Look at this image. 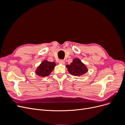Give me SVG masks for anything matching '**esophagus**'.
<instances>
[{
  "mask_svg": "<svg viewBox=\"0 0 125 125\" xmlns=\"http://www.w3.org/2000/svg\"><path fill=\"white\" fill-rule=\"evenodd\" d=\"M59 63H60V64H61V65H64V64H65V61H64V60H59Z\"/></svg>",
  "mask_w": 125,
  "mask_h": 125,
  "instance_id": "1",
  "label": "esophagus"
}]
</instances>
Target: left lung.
<instances>
[{"mask_svg":"<svg viewBox=\"0 0 125 125\" xmlns=\"http://www.w3.org/2000/svg\"><path fill=\"white\" fill-rule=\"evenodd\" d=\"M68 71L71 75L80 76L88 72V68L78 58H74L70 65H67Z\"/></svg>","mask_w":125,"mask_h":125,"instance_id":"1","label":"left lung"}]
</instances>
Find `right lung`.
Here are the masks:
<instances>
[{
    "label": "right lung",
    "mask_w": 125,
    "mask_h": 125,
    "mask_svg": "<svg viewBox=\"0 0 125 125\" xmlns=\"http://www.w3.org/2000/svg\"><path fill=\"white\" fill-rule=\"evenodd\" d=\"M56 65L55 62H50L44 60L37 68L36 74L41 77L48 76L54 70Z\"/></svg>",
    "instance_id": "right-lung-1"
}]
</instances>
